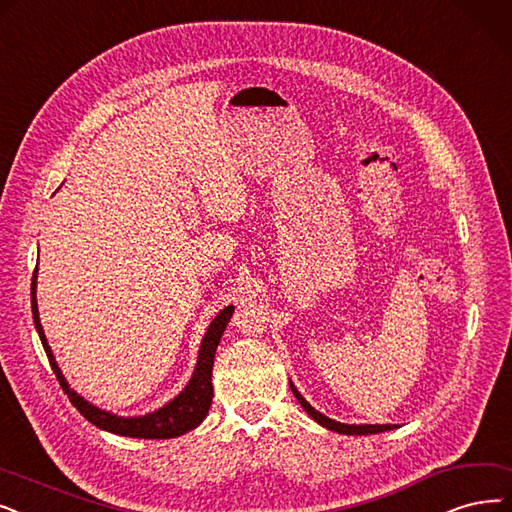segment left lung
Segmentation results:
<instances>
[{
	"label": "left lung",
	"mask_w": 512,
	"mask_h": 512,
	"mask_svg": "<svg viewBox=\"0 0 512 512\" xmlns=\"http://www.w3.org/2000/svg\"><path fill=\"white\" fill-rule=\"evenodd\" d=\"M290 388H292V393L296 395L298 403L304 407V412L309 414L315 422H319V424L325 426V428H330V431H334V433H340V435H376V433L393 431V428H397V424H342V422H336V420H332V418L323 416L321 412H317L315 407H311V403L306 401V399L296 391V386H294L292 382H290Z\"/></svg>",
	"instance_id": "left-lung-1"
}]
</instances>
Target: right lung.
<instances>
[{
	"label": "right lung",
	"mask_w": 512,
	"mask_h": 512,
	"mask_svg": "<svg viewBox=\"0 0 512 512\" xmlns=\"http://www.w3.org/2000/svg\"><path fill=\"white\" fill-rule=\"evenodd\" d=\"M37 269L33 271V281H31V311H33V321H35V330L39 334V340L44 344V351L48 355V361L52 365V370L63 386V391L69 395V401L77 407V412L84 416L88 422L94 426L102 428V431H109L121 437H136V439H172L180 437L193 428H197L203 418L208 416V410L212 405L214 397V388H212V367H214V355L218 349V342L222 338V332L227 330V323L235 311V306L229 304L212 319L206 336L201 340V349L197 357L195 372L189 380V384L182 388V391L159 410L145 414V416H136V418H124V416H115L111 412L100 410V407L92 405L81 395H77L69 382L65 380L63 372L52 355L50 344L46 340L42 321H39V311H37Z\"/></svg>",
	"instance_id": "1"
}]
</instances>
